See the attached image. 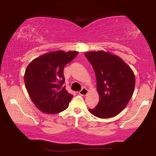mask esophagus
Masks as SVG:
<instances>
[{
	"mask_svg": "<svg viewBox=\"0 0 156 156\" xmlns=\"http://www.w3.org/2000/svg\"><path fill=\"white\" fill-rule=\"evenodd\" d=\"M79 94H80V95L81 96H86L87 94H88V90L84 87V88H82V90L79 92Z\"/></svg>",
	"mask_w": 156,
	"mask_h": 156,
	"instance_id": "34e87169",
	"label": "esophagus"
}]
</instances>
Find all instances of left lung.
<instances>
[{"label": "left lung", "mask_w": 156, "mask_h": 156, "mask_svg": "<svg viewBox=\"0 0 156 156\" xmlns=\"http://www.w3.org/2000/svg\"><path fill=\"white\" fill-rule=\"evenodd\" d=\"M85 56L92 65L99 96L98 105L89 111L100 119L116 116L126 108L133 95L136 78L121 57L105 51H91Z\"/></svg>", "instance_id": "1"}]
</instances>
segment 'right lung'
<instances>
[{"mask_svg":"<svg viewBox=\"0 0 156 156\" xmlns=\"http://www.w3.org/2000/svg\"><path fill=\"white\" fill-rule=\"evenodd\" d=\"M77 51L50 52L34 59L25 69L24 82L30 97L42 112L56 114L65 110L73 97L62 87L63 70Z\"/></svg>","mask_w":156,"mask_h":156,"instance_id":"right-lung-1","label":"right lung"}]
</instances>
